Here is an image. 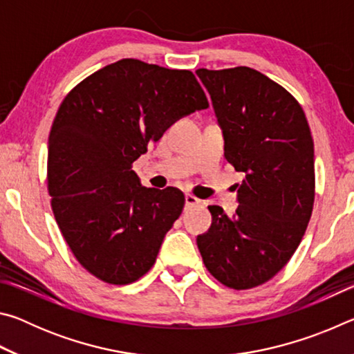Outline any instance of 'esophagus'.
Wrapping results in <instances>:
<instances>
[{
    "mask_svg": "<svg viewBox=\"0 0 354 354\" xmlns=\"http://www.w3.org/2000/svg\"><path fill=\"white\" fill-rule=\"evenodd\" d=\"M196 205H200V200L192 194H185V206L192 207V206H196Z\"/></svg>",
    "mask_w": 354,
    "mask_h": 354,
    "instance_id": "1",
    "label": "esophagus"
}]
</instances>
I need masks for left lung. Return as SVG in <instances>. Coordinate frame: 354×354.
Segmentation results:
<instances>
[{
	"mask_svg": "<svg viewBox=\"0 0 354 354\" xmlns=\"http://www.w3.org/2000/svg\"><path fill=\"white\" fill-rule=\"evenodd\" d=\"M223 133L225 158L245 178L227 217L207 206L212 223L196 237L209 273L236 290L272 279L295 253L313 214L314 142L292 95L250 67L196 70Z\"/></svg>",
	"mask_w": 354,
	"mask_h": 354,
	"instance_id": "left-lung-1",
	"label": "left lung"
}]
</instances>
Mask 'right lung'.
Wrapping results in <instances>:
<instances>
[{
    "mask_svg": "<svg viewBox=\"0 0 354 354\" xmlns=\"http://www.w3.org/2000/svg\"><path fill=\"white\" fill-rule=\"evenodd\" d=\"M189 70L139 59L106 65L64 98L48 139V192L77 262L109 284L153 267L184 207L176 187H143L133 170L176 120L207 109Z\"/></svg>",
    "mask_w": 354,
    "mask_h": 354,
    "instance_id": "1",
    "label": "right lung"
}]
</instances>
